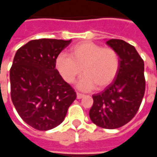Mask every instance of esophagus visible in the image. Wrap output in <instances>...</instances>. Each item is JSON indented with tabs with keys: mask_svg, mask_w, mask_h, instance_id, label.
I'll return each instance as SVG.
<instances>
[{
	"mask_svg": "<svg viewBox=\"0 0 157 157\" xmlns=\"http://www.w3.org/2000/svg\"><path fill=\"white\" fill-rule=\"evenodd\" d=\"M84 97H85V95L82 94V93H80V92H77V93H76V98L78 99L82 98H84Z\"/></svg>",
	"mask_w": 157,
	"mask_h": 157,
	"instance_id": "34e87169",
	"label": "esophagus"
}]
</instances>
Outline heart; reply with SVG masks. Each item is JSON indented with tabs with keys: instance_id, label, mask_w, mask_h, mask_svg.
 <instances>
[{
	"instance_id": "obj_1",
	"label": "heart",
	"mask_w": 157,
	"mask_h": 157,
	"mask_svg": "<svg viewBox=\"0 0 157 157\" xmlns=\"http://www.w3.org/2000/svg\"><path fill=\"white\" fill-rule=\"evenodd\" d=\"M69 55L59 54L55 59V67L67 83H73L83 71L85 75L77 84L82 91H91L97 86L103 88L118 74L119 57L112 48L84 41L72 46Z\"/></svg>"
}]
</instances>
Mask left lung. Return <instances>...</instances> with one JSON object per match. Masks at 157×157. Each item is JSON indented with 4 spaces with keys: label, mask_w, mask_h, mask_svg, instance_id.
Returning <instances> with one entry per match:
<instances>
[{
    "label": "left lung",
    "mask_w": 157,
    "mask_h": 157,
    "mask_svg": "<svg viewBox=\"0 0 157 157\" xmlns=\"http://www.w3.org/2000/svg\"><path fill=\"white\" fill-rule=\"evenodd\" d=\"M106 44L118 53L119 69L113 82L103 92L92 96L89 116L96 125L113 129L126 124L138 112L145 80L144 61L133 45L113 39Z\"/></svg>",
    "instance_id": "left-lung-1"
}]
</instances>
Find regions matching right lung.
Segmentation results:
<instances>
[{
	"mask_svg": "<svg viewBox=\"0 0 157 157\" xmlns=\"http://www.w3.org/2000/svg\"><path fill=\"white\" fill-rule=\"evenodd\" d=\"M71 42L31 40L18 48L10 70L11 98L20 117L38 130L60 124L76 93L55 69V59Z\"/></svg>",
	"mask_w": 157,
	"mask_h": 157,
	"instance_id": "obj_1",
	"label": "right lung"
}]
</instances>
